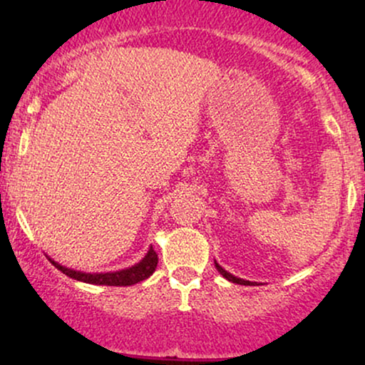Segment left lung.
Here are the masks:
<instances>
[{"mask_svg": "<svg viewBox=\"0 0 365 365\" xmlns=\"http://www.w3.org/2000/svg\"><path fill=\"white\" fill-rule=\"evenodd\" d=\"M215 266H216V269L220 271V274H223V278L228 279V282H232V283H237V284H245V287H250V284H255V282H249V279H242V278H237V276H233L232 273H228V271L223 269V267H221L220 264H217L216 261H215Z\"/></svg>", "mask_w": 365, "mask_h": 365, "instance_id": "8db88e82", "label": "left lung"}]
</instances>
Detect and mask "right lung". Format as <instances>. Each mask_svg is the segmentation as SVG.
I'll return each mask as SVG.
<instances>
[{
    "label": "right lung",
    "instance_id": "right-lung-1",
    "mask_svg": "<svg viewBox=\"0 0 365 365\" xmlns=\"http://www.w3.org/2000/svg\"><path fill=\"white\" fill-rule=\"evenodd\" d=\"M49 261H51L53 266L56 267V269H60L63 274L70 276V278L77 279V282L91 284H106V287H130V284L139 283L142 279H148L149 276L156 271L158 254L156 250L153 249V245H150L148 254H145L139 262L127 267V269L110 271V273H83V271H75L66 266H61L60 262L53 261L51 257H49Z\"/></svg>",
    "mask_w": 365,
    "mask_h": 365
}]
</instances>
